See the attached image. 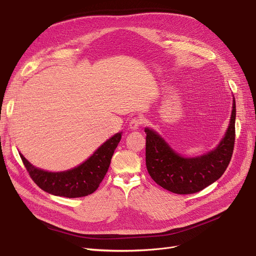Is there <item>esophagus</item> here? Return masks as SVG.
Returning <instances> with one entry per match:
<instances>
[{
	"mask_svg": "<svg viewBox=\"0 0 256 256\" xmlns=\"http://www.w3.org/2000/svg\"><path fill=\"white\" fill-rule=\"evenodd\" d=\"M142 122H144V120H142V118L140 116H136L134 118H131L130 122H129V127L130 129H138V127H140L142 125Z\"/></svg>",
	"mask_w": 256,
	"mask_h": 256,
	"instance_id": "obj_1",
	"label": "esophagus"
}]
</instances>
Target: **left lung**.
<instances>
[{
    "label": "left lung",
    "mask_w": 256,
    "mask_h": 256,
    "mask_svg": "<svg viewBox=\"0 0 256 256\" xmlns=\"http://www.w3.org/2000/svg\"><path fill=\"white\" fill-rule=\"evenodd\" d=\"M235 100L226 136L216 150L186 158L173 151L156 131L145 128L146 166L150 176L164 189L176 194H192L218 180L231 160L235 142Z\"/></svg>",
    "instance_id": "left-lung-1"
}]
</instances>
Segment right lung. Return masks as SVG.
<instances>
[{"mask_svg":"<svg viewBox=\"0 0 256 256\" xmlns=\"http://www.w3.org/2000/svg\"><path fill=\"white\" fill-rule=\"evenodd\" d=\"M122 134L105 142L92 156L82 165L64 172H48L34 167L20 154L30 178L46 192L58 196L82 198L94 193L105 178L111 158L120 140Z\"/></svg>","mask_w":256,"mask_h":256,"instance_id":"1","label":"right lung"}]
</instances>
